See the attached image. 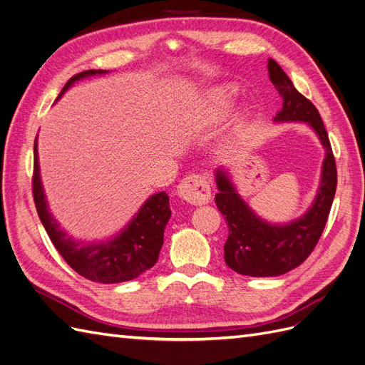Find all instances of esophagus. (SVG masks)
<instances>
[{"label": "esophagus", "mask_w": 365, "mask_h": 365, "mask_svg": "<svg viewBox=\"0 0 365 365\" xmlns=\"http://www.w3.org/2000/svg\"><path fill=\"white\" fill-rule=\"evenodd\" d=\"M178 196L185 202L193 205H202L207 204L212 197V190H210V184L202 175H190L176 187Z\"/></svg>", "instance_id": "34e87169"}]
</instances>
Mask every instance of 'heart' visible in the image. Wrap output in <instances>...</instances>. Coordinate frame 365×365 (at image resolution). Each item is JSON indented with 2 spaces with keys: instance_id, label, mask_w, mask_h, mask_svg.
Here are the masks:
<instances>
[{
  "instance_id": "heart-1",
  "label": "heart",
  "mask_w": 365,
  "mask_h": 365,
  "mask_svg": "<svg viewBox=\"0 0 365 365\" xmlns=\"http://www.w3.org/2000/svg\"><path fill=\"white\" fill-rule=\"evenodd\" d=\"M237 90L233 85H219L205 93L204 103L213 117L224 115L233 105Z\"/></svg>"
}]
</instances>
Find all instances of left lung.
<instances>
[{
    "label": "left lung",
    "instance_id": "obj_1",
    "mask_svg": "<svg viewBox=\"0 0 365 365\" xmlns=\"http://www.w3.org/2000/svg\"><path fill=\"white\" fill-rule=\"evenodd\" d=\"M269 81L283 98L274 123H306L324 148L319 185L306 212L289 222L274 224L260 217L240 196L225 165L215 169L219 212L228 225L224 259L228 267L250 277H275L302 264L322 236L336 192V165L327 132L317 108L295 90L274 59L268 61Z\"/></svg>",
    "mask_w": 365,
    "mask_h": 365
}]
</instances>
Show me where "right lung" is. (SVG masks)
<instances>
[{"instance_id": "obj_1", "label": "right lung", "mask_w": 365, "mask_h": 365, "mask_svg": "<svg viewBox=\"0 0 365 365\" xmlns=\"http://www.w3.org/2000/svg\"><path fill=\"white\" fill-rule=\"evenodd\" d=\"M108 73L109 71L106 70H88L76 74L63 86L58 101L74 83ZM33 196H35L41 222L48 233L53 245L56 247L63 260L82 277L97 283L129 282L137 279L138 275L157 263L164 242V228L172 215L169 195L165 192L150 195L129 222L114 236L101 240L74 239L61 228V224L48 208L41 178L36 135Z\"/></svg>"}]
</instances>
